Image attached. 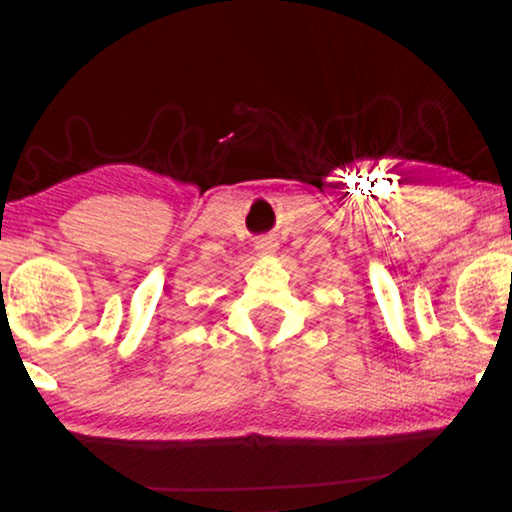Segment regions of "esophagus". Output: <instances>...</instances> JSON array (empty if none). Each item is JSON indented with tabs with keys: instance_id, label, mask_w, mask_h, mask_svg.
Returning a JSON list of instances; mask_svg holds the SVG:
<instances>
[{
	"instance_id": "1",
	"label": "esophagus",
	"mask_w": 512,
	"mask_h": 512,
	"mask_svg": "<svg viewBox=\"0 0 512 512\" xmlns=\"http://www.w3.org/2000/svg\"><path fill=\"white\" fill-rule=\"evenodd\" d=\"M275 248H277V244H273V239H264V241H262V244H259V246H257V250H259V253H262V255H268V253H275Z\"/></svg>"
}]
</instances>
